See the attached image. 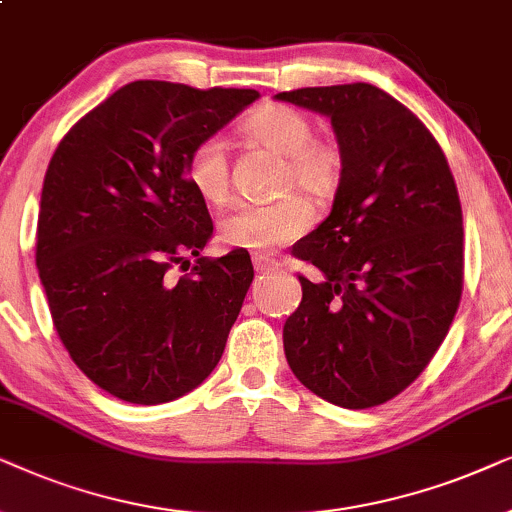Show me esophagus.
Masks as SVG:
<instances>
[{"label": "esophagus", "instance_id": "esophagus-1", "mask_svg": "<svg viewBox=\"0 0 512 512\" xmlns=\"http://www.w3.org/2000/svg\"><path fill=\"white\" fill-rule=\"evenodd\" d=\"M252 264H255L257 271H271L278 267V260L269 252H252Z\"/></svg>", "mask_w": 512, "mask_h": 512}]
</instances>
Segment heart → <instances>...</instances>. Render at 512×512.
<instances>
[{
	"label": "heart",
	"mask_w": 512,
	"mask_h": 512,
	"mask_svg": "<svg viewBox=\"0 0 512 512\" xmlns=\"http://www.w3.org/2000/svg\"><path fill=\"white\" fill-rule=\"evenodd\" d=\"M241 133L255 145L285 156L281 189H299L316 201L332 199L344 180V152L337 142L316 138L306 114L285 105H264L243 121ZM189 185L203 201L222 203L229 194V152L220 135H208L189 149ZM311 227V208L299 196L274 203H238L222 217L220 238L229 248L264 252L295 241Z\"/></svg>",
	"instance_id": "b5f03b06"
}]
</instances>
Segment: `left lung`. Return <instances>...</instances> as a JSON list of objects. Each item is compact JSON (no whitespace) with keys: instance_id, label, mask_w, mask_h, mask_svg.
<instances>
[{"instance_id":"left-lung-1","label":"left lung","mask_w":512,"mask_h":512,"mask_svg":"<svg viewBox=\"0 0 512 512\" xmlns=\"http://www.w3.org/2000/svg\"><path fill=\"white\" fill-rule=\"evenodd\" d=\"M276 98L330 117L344 152L332 213L292 248L325 281L299 276L285 358L327 403L367 410L426 370L459 309V192L433 133L381 88L358 81Z\"/></svg>"}]
</instances>
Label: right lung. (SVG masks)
<instances>
[{"instance_id": "add662e5", "label": "right lung", "mask_w": 512, "mask_h": 512, "mask_svg": "<svg viewBox=\"0 0 512 512\" xmlns=\"http://www.w3.org/2000/svg\"><path fill=\"white\" fill-rule=\"evenodd\" d=\"M257 98L252 88L133 81L81 117L51 156L39 278L74 365L114 398L168 403L220 363L252 262L248 250L199 255L213 220L185 161ZM173 266L190 274L175 282Z\"/></svg>"}]
</instances>
